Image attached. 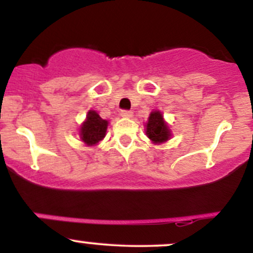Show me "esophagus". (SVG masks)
Wrapping results in <instances>:
<instances>
[{
  "label": "esophagus",
  "mask_w": 253,
  "mask_h": 253,
  "mask_svg": "<svg viewBox=\"0 0 253 253\" xmlns=\"http://www.w3.org/2000/svg\"><path fill=\"white\" fill-rule=\"evenodd\" d=\"M120 114H121V117H123V118H132L133 117L132 110H126V109L121 110Z\"/></svg>",
  "instance_id": "1"
}]
</instances>
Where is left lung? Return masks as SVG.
<instances>
[{
  "instance_id": "left-lung-1",
  "label": "left lung",
  "mask_w": 253,
  "mask_h": 253,
  "mask_svg": "<svg viewBox=\"0 0 253 253\" xmlns=\"http://www.w3.org/2000/svg\"><path fill=\"white\" fill-rule=\"evenodd\" d=\"M146 134L153 143L159 144L170 138V129L159 112H152L146 125Z\"/></svg>"
}]
</instances>
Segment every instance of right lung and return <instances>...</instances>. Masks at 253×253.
Masks as SVG:
<instances>
[{"label": "right lung", "mask_w": 253, "mask_h": 253, "mask_svg": "<svg viewBox=\"0 0 253 253\" xmlns=\"http://www.w3.org/2000/svg\"><path fill=\"white\" fill-rule=\"evenodd\" d=\"M108 121L100 118L95 110H90L85 123L81 127V138L86 145H95L106 135Z\"/></svg>", "instance_id": "obj_1"}]
</instances>
